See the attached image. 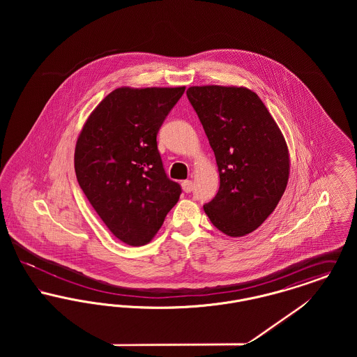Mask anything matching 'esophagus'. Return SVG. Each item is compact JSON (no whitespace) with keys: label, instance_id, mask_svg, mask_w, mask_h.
Returning a JSON list of instances; mask_svg holds the SVG:
<instances>
[{"label":"esophagus","instance_id":"obj_1","mask_svg":"<svg viewBox=\"0 0 357 357\" xmlns=\"http://www.w3.org/2000/svg\"><path fill=\"white\" fill-rule=\"evenodd\" d=\"M192 182L191 181H183L182 182V188L185 192H191L192 191Z\"/></svg>","mask_w":357,"mask_h":357}]
</instances>
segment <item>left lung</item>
Returning a JSON list of instances; mask_svg holds the SVG:
<instances>
[{
  "label": "left lung",
  "mask_w": 357,
  "mask_h": 357,
  "mask_svg": "<svg viewBox=\"0 0 357 357\" xmlns=\"http://www.w3.org/2000/svg\"><path fill=\"white\" fill-rule=\"evenodd\" d=\"M186 93L220 172V190L204 213L223 234L243 237L272 214L287 188L285 137L258 95L245 86L195 85Z\"/></svg>",
  "instance_id": "1"
}]
</instances>
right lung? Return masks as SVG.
Returning <instances> with one entry per match:
<instances>
[{"label": "right lung", "mask_w": 357, "mask_h": 357, "mask_svg": "<svg viewBox=\"0 0 357 357\" xmlns=\"http://www.w3.org/2000/svg\"><path fill=\"white\" fill-rule=\"evenodd\" d=\"M185 89L116 88L77 137V182L109 231L130 246L155 237L182 192L165 172L156 135Z\"/></svg>", "instance_id": "add662e5"}]
</instances>
